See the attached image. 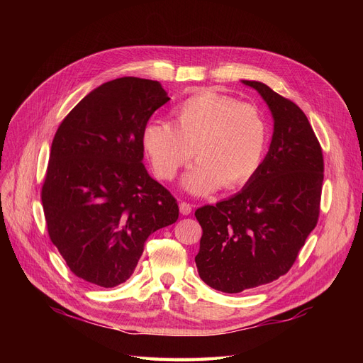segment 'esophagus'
Instances as JSON below:
<instances>
[{
  "label": "esophagus",
  "mask_w": 363,
  "mask_h": 363,
  "mask_svg": "<svg viewBox=\"0 0 363 363\" xmlns=\"http://www.w3.org/2000/svg\"><path fill=\"white\" fill-rule=\"evenodd\" d=\"M191 212H192V204L182 201L180 203V213L182 215H191Z\"/></svg>",
  "instance_id": "34e87169"
}]
</instances>
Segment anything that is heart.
Listing matches in <instances>:
<instances>
[{"label":"heart","mask_w":363,"mask_h":363,"mask_svg":"<svg viewBox=\"0 0 363 363\" xmlns=\"http://www.w3.org/2000/svg\"><path fill=\"white\" fill-rule=\"evenodd\" d=\"M174 121H150L142 130V145L152 169L172 180L194 152L196 163L183 186L206 195L219 186L247 183L265 156L268 125L257 107L212 91L196 94L174 108Z\"/></svg>","instance_id":"b5f03b06"}]
</instances>
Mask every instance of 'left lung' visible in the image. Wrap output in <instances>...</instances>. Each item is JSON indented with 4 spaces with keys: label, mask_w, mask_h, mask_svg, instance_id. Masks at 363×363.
Instances as JSON below:
<instances>
[{
    "label": "left lung",
    "mask_w": 363,
    "mask_h": 363,
    "mask_svg": "<svg viewBox=\"0 0 363 363\" xmlns=\"http://www.w3.org/2000/svg\"><path fill=\"white\" fill-rule=\"evenodd\" d=\"M242 83L269 107V150L242 191L195 212L203 228L196 268L206 284L225 294L291 269L318 223L324 180L321 145L301 108L260 82Z\"/></svg>",
    "instance_id": "8db88e82"
}]
</instances>
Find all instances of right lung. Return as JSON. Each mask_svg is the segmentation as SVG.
I'll use <instances>...</instances> for the list:
<instances>
[{"label": "right lung", "mask_w": 363, "mask_h": 363, "mask_svg": "<svg viewBox=\"0 0 363 363\" xmlns=\"http://www.w3.org/2000/svg\"><path fill=\"white\" fill-rule=\"evenodd\" d=\"M168 101L159 82L121 77L87 94L52 139L42 186L48 235L75 276L96 286L124 283L148 236L179 218L142 163V130Z\"/></svg>", "instance_id": "add662e5"}]
</instances>
